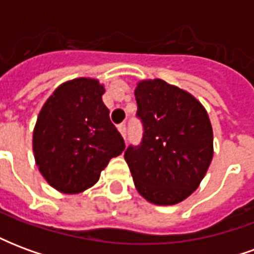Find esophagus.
I'll list each match as a JSON object with an SVG mask.
<instances>
[{
    "instance_id": "34e87169",
    "label": "esophagus",
    "mask_w": 254,
    "mask_h": 254,
    "mask_svg": "<svg viewBox=\"0 0 254 254\" xmlns=\"http://www.w3.org/2000/svg\"><path fill=\"white\" fill-rule=\"evenodd\" d=\"M118 130H120V133L122 134V137L127 138V125H125V124H120V125H118Z\"/></svg>"
}]
</instances>
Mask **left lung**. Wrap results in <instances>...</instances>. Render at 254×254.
<instances>
[{"instance_id": "8db88e82", "label": "left lung", "mask_w": 254, "mask_h": 254, "mask_svg": "<svg viewBox=\"0 0 254 254\" xmlns=\"http://www.w3.org/2000/svg\"><path fill=\"white\" fill-rule=\"evenodd\" d=\"M134 96L143 138L124 156L138 193L156 205H173L190 196L207 173L211 122L194 96L160 78L140 81Z\"/></svg>"}]
</instances>
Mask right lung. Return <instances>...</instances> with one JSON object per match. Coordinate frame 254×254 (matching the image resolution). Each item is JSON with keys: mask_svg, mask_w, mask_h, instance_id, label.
I'll return each instance as SVG.
<instances>
[{"mask_svg": "<svg viewBox=\"0 0 254 254\" xmlns=\"http://www.w3.org/2000/svg\"><path fill=\"white\" fill-rule=\"evenodd\" d=\"M94 78L61 84L46 100L34 129V154L54 189L74 194L95 185L111 158L125 149Z\"/></svg>", "mask_w": 254, "mask_h": 254, "instance_id": "obj_1", "label": "right lung"}]
</instances>
